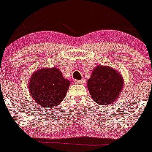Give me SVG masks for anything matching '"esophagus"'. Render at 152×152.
Returning <instances> with one entry per match:
<instances>
[{
    "instance_id": "34e87169",
    "label": "esophagus",
    "mask_w": 152,
    "mask_h": 152,
    "mask_svg": "<svg viewBox=\"0 0 152 152\" xmlns=\"http://www.w3.org/2000/svg\"><path fill=\"white\" fill-rule=\"evenodd\" d=\"M74 83H79V84H82V83H83V79H82V80H74Z\"/></svg>"
}]
</instances>
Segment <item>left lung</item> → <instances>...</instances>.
<instances>
[{"instance_id":"left-lung-1","label":"left lung","mask_w":152,"mask_h":152,"mask_svg":"<svg viewBox=\"0 0 152 152\" xmlns=\"http://www.w3.org/2000/svg\"><path fill=\"white\" fill-rule=\"evenodd\" d=\"M123 78L109 66H98L87 81L91 96L99 105L112 104L121 94Z\"/></svg>"}]
</instances>
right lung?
<instances>
[{
	"instance_id": "right-lung-1",
	"label": "right lung",
	"mask_w": 152,
	"mask_h": 152,
	"mask_svg": "<svg viewBox=\"0 0 152 152\" xmlns=\"http://www.w3.org/2000/svg\"><path fill=\"white\" fill-rule=\"evenodd\" d=\"M69 85V80L64 78L61 71L55 66L36 71L31 78L28 88L38 105L53 109L65 98Z\"/></svg>"
}]
</instances>
